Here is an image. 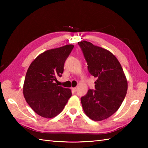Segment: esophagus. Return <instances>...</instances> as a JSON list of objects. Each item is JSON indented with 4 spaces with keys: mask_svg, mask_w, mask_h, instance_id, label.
<instances>
[{
    "mask_svg": "<svg viewBox=\"0 0 148 148\" xmlns=\"http://www.w3.org/2000/svg\"><path fill=\"white\" fill-rule=\"evenodd\" d=\"M72 90L74 91V92H76L77 91V88H72Z\"/></svg>",
    "mask_w": 148,
    "mask_h": 148,
    "instance_id": "obj_1",
    "label": "esophagus"
}]
</instances>
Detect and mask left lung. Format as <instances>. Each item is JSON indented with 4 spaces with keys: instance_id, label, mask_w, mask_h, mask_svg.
I'll list each match as a JSON object with an SVG mask.
<instances>
[{
    "instance_id": "8db88e82",
    "label": "left lung",
    "mask_w": 148,
    "mask_h": 148,
    "mask_svg": "<svg viewBox=\"0 0 148 148\" xmlns=\"http://www.w3.org/2000/svg\"><path fill=\"white\" fill-rule=\"evenodd\" d=\"M91 75L97 77L95 90L81 98L84 112L92 120L108 118L121 106L128 83L120 63L108 50L83 40L78 42Z\"/></svg>"
}]
</instances>
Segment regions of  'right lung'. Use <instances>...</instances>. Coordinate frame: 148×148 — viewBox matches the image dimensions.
Listing matches in <instances>:
<instances>
[{"label":"right lung","instance_id":"obj_1","mask_svg":"<svg viewBox=\"0 0 148 148\" xmlns=\"http://www.w3.org/2000/svg\"><path fill=\"white\" fill-rule=\"evenodd\" d=\"M74 45L47 50L31 63L25 78L23 92L28 104L37 114L46 118L57 116L72 95L71 90L58 86L64 63Z\"/></svg>","mask_w":148,"mask_h":148}]
</instances>
